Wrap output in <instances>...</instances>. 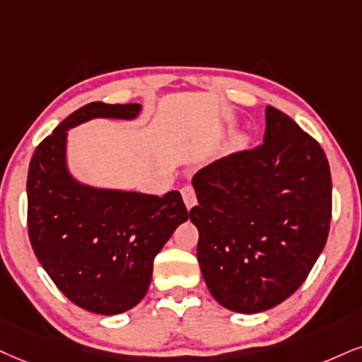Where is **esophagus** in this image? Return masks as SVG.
<instances>
[{
    "instance_id": "34e87169",
    "label": "esophagus",
    "mask_w": 362,
    "mask_h": 362,
    "mask_svg": "<svg viewBox=\"0 0 362 362\" xmlns=\"http://www.w3.org/2000/svg\"><path fill=\"white\" fill-rule=\"evenodd\" d=\"M181 194H182V202H185L186 208L191 209L196 204V194H194V189L193 186H185V188L181 189Z\"/></svg>"
}]
</instances>
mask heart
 <instances>
[{"label": "heart", "instance_id": "obj_1", "mask_svg": "<svg viewBox=\"0 0 362 362\" xmlns=\"http://www.w3.org/2000/svg\"><path fill=\"white\" fill-rule=\"evenodd\" d=\"M245 141H247V139H245L243 136H236V137H235V141H233V144H235L236 147H240V146H243V144H245Z\"/></svg>", "mask_w": 362, "mask_h": 362}]
</instances>
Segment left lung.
Segmentation results:
<instances>
[{
    "instance_id": "left-lung-1",
    "label": "left lung",
    "mask_w": 362,
    "mask_h": 362,
    "mask_svg": "<svg viewBox=\"0 0 362 362\" xmlns=\"http://www.w3.org/2000/svg\"><path fill=\"white\" fill-rule=\"evenodd\" d=\"M263 144L199 169L198 262L211 296L226 309L257 314L304 284L327 242L332 180L314 137L288 115L265 109Z\"/></svg>"
}]
</instances>
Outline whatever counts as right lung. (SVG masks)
Segmentation results:
<instances>
[{
	"mask_svg": "<svg viewBox=\"0 0 362 362\" xmlns=\"http://www.w3.org/2000/svg\"><path fill=\"white\" fill-rule=\"evenodd\" d=\"M139 104L92 102L40 142L30 160L28 236L38 262L64 296L93 314L137 305L154 257L188 220L180 191L159 198L86 186L66 168V131L90 119H134Z\"/></svg>",
	"mask_w": 362,
	"mask_h": 362,
	"instance_id": "right-lung-1",
	"label": "right lung"
}]
</instances>
